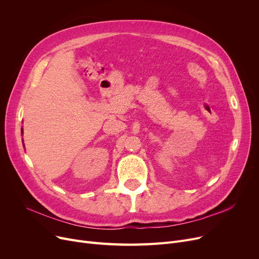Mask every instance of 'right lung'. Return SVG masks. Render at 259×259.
<instances>
[{"label":"right lung","mask_w":259,"mask_h":259,"mask_svg":"<svg viewBox=\"0 0 259 259\" xmlns=\"http://www.w3.org/2000/svg\"><path fill=\"white\" fill-rule=\"evenodd\" d=\"M22 132H23V131H22Z\"/></svg>","instance_id":"1"}]
</instances>
